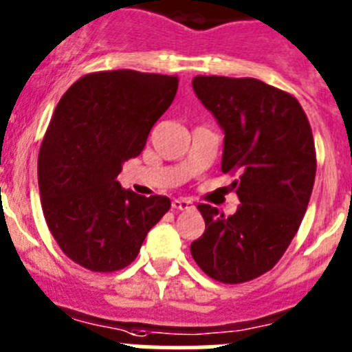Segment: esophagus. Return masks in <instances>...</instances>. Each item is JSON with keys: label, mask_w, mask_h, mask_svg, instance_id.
I'll use <instances>...</instances> for the list:
<instances>
[{"label": "esophagus", "mask_w": 352, "mask_h": 352, "mask_svg": "<svg viewBox=\"0 0 352 352\" xmlns=\"http://www.w3.org/2000/svg\"><path fill=\"white\" fill-rule=\"evenodd\" d=\"M173 208L178 209V211H188V209H192V201H188V199H173Z\"/></svg>", "instance_id": "obj_1"}]
</instances>
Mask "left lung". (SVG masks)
I'll return each mask as SVG.
<instances>
[{
    "instance_id": "left-lung-1",
    "label": "left lung",
    "mask_w": 352,
    "mask_h": 352,
    "mask_svg": "<svg viewBox=\"0 0 352 352\" xmlns=\"http://www.w3.org/2000/svg\"><path fill=\"white\" fill-rule=\"evenodd\" d=\"M193 92L223 129L221 170L241 206L223 216L199 204L206 221L190 246L209 277L246 283L272 269L288 250L307 211L316 178L312 131L300 102L256 78L195 76Z\"/></svg>"
}]
</instances>
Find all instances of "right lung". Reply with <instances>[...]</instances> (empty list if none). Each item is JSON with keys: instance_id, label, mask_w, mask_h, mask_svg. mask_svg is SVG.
I'll return each mask as SVG.
<instances>
[{"instance_id": "add662e5", "label": "right lung", "mask_w": 352, "mask_h": 352, "mask_svg": "<svg viewBox=\"0 0 352 352\" xmlns=\"http://www.w3.org/2000/svg\"><path fill=\"white\" fill-rule=\"evenodd\" d=\"M176 90V76L117 69L82 76L60 98L40 148L38 185L54 239L78 265L124 269L169 211V199L138 195L117 176L143 151Z\"/></svg>"}]
</instances>
